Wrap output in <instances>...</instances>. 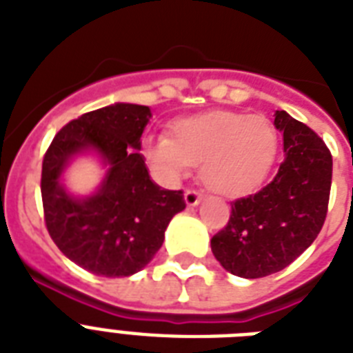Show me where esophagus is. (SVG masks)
Wrapping results in <instances>:
<instances>
[{
	"label": "esophagus",
	"mask_w": 353,
	"mask_h": 353,
	"mask_svg": "<svg viewBox=\"0 0 353 353\" xmlns=\"http://www.w3.org/2000/svg\"><path fill=\"white\" fill-rule=\"evenodd\" d=\"M201 199H203V194L198 192V190H194V188H188L187 192H185V201H187L188 207H194V205H198Z\"/></svg>",
	"instance_id": "obj_1"
}]
</instances>
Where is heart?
Here are the masks:
<instances>
[{
  "mask_svg": "<svg viewBox=\"0 0 353 353\" xmlns=\"http://www.w3.org/2000/svg\"><path fill=\"white\" fill-rule=\"evenodd\" d=\"M279 137L269 119L238 112H209L177 121L170 137L144 139V154L168 177L201 165L212 192L240 198L256 190L276 155Z\"/></svg>",
  "mask_w": 353,
  "mask_h": 353,
  "instance_id": "b5f03b06",
  "label": "heart"
}]
</instances>
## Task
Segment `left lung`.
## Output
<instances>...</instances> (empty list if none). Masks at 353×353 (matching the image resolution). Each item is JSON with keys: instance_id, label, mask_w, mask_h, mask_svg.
<instances>
[{"instance_id": "left-lung-1", "label": "left lung", "mask_w": 353, "mask_h": 353, "mask_svg": "<svg viewBox=\"0 0 353 353\" xmlns=\"http://www.w3.org/2000/svg\"><path fill=\"white\" fill-rule=\"evenodd\" d=\"M284 133V161L256 194L231 203L227 225L210 247L216 260L241 279L279 273L312 245L328 214L332 154L304 122L274 113Z\"/></svg>"}]
</instances>
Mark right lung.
<instances>
[{
    "instance_id": "right-lung-1",
    "label": "right lung",
    "mask_w": 353,
    "mask_h": 353,
    "mask_svg": "<svg viewBox=\"0 0 353 353\" xmlns=\"http://www.w3.org/2000/svg\"><path fill=\"white\" fill-rule=\"evenodd\" d=\"M150 108L113 104L84 113L54 135L41 163V203L49 236L77 265L99 276H130L154 258L170 220L187 205L148 176L141 135ZM95 148L110 165L95 196L71 199L59 174L71 154Z\"/></svg>"
}]
</instances>
